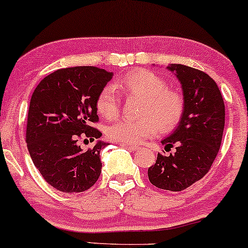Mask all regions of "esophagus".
Instances as JSON below:
<instances>
[{"instance_id": "obj_1", "label": "esophagus", "mask_w": 248, "mask_h": 248, "mask_svg": "<svg viewBox=\"0 0 248 248\" xmlns=\"http://www.w3.org/2000/svg\"><path fill=\"white\" fill-rule=\"evenodd\" d=\"M122 146L126 147L128 150H131V151H137L140 149L139 146H135V145H129V144H122Z\"/></svg>"}]
</instances>
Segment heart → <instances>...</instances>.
<instances>
[{
	"label": "heart",
	"mask_w": 248,
	"mask_h": 248,
	"mask_svg": "<svg viewBox=\"0 0 248 248\" xmlns=\"http://www.w3.org/2000/svg\"><path fill=\"white\" fill-rule=\"evenodd\" d=\"M140 98L137 120L124 119L108 128V136L114 142L139 145L159 129H174L184 113V98L177 90L169 89L167 83L147 70L128 72L117 80L115 86L108 84L99 92L96 99L98 113L106 120L118 118L121 108V96Z\"/></svg>",
	"instance_id": "obj_1"
}]
</instances>
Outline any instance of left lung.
<instances>
[{"instance_id": "obj_1", "label": "left lung", "mask_w": 248, "mask_h": 248, "mask_svg": "<svg viewBox=\"0 0 248 248\" xmlns=\"http://www.w3.org/2000/svg\"><path fill=\"white\" fill-rule=\"evenodd\" d=\"M167 68L181 82L184 113L173 134L161 140L165 150L175 147L176 151L169 156L158 153L147 175L159 189L182 191L212 167L223 136L225 108L217 84L205 72L181 64Z\"/></svg>"}]
</instances>
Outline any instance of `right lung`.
<instances>
[{"label": "right lung", "instance_id": "add662e5", "mask_svg": "<svg viewBox=\"0 0 248 248\" xmlns=\"http://www.w3.org/2000/svg\"><path fill=\"white\" fill-rule=\"evenodd\" d=\"M113 77L93 66L61 68L34 90L26 128L33 164L51 186L78 193L92 187L102 171L99 153L108 144L97 140L83 150L79 140H95L102 133L90 126L98 121L96 99Z\"/></svg>", "mask_w": 248, "mask_h": 248}]
</instances>
